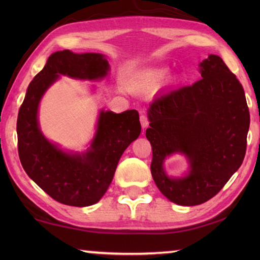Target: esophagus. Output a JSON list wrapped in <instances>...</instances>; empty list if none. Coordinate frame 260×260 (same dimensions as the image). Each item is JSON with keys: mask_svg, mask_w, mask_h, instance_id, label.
<instances>
[{"mask_svg": "<svg viewBox=\"0 0 260 260\" xmlns=\"http://www.w3.org/2000/svg\"><path fill=\"white\" fill-rule=\"evenodd\" d=\"M140 121H141V125H142L143 128H147V127L149 126V119L146 114H141Z\"/></svg>", "mask_w": 260, "mask_h": 260, "instance_id": "1", "label": "esophagus"}]
</instances>
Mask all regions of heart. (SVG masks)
Masks as SVG:
<instances>
[{
	"mask_svg": "<svg viewBox=\"0 0 260 260\" xmlns=\"http://www.w3.org/2000/svg\"><path fill=\"white\" fill-rule=\"evenodd\" d=\"M165 73H166L165 70H156V71H153L149 74L148 78H149V80H151V81H158V80H160V79L164 78Z\"/></svg>",
	"mask_w": 260,
	"mask_h": 260,
	"instance_id": "heart-1",
	"label": "heart"
}]
</instances>
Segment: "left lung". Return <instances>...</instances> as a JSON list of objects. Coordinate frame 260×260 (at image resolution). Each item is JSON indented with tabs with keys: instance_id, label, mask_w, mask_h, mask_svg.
<instances>
[{
	"instance_id": "1",
	"label": "left lung",
	"mask_w": 260,
	"mask_h": 260,
	"mask_svg": "<svg viewBox=\"0 0 260 260\" xmlns=\"http://www.w3.org/2000/svg\"><path fill=\"white\" fill-rule=\"evenodd\" d=\"M200 65L201 80L152 101L146 131L153 181L171 202L186 206L212 199L240 169L250 126L243 87L225 61L210 55ZM174 152L188 157L187 177L172 179L164 172V159Z\"/></svg>"
}]
</instances>
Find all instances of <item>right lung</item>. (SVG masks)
Returning <instances> with one entry per match:
<instances>
[{
    "label": "right lung",
    "instance_id": "right-lung-1",
    "mask_svg": "<svg viewBox=\"0 0 260 260\" xmlns=\"http://www.w3.org/2000/svg\"><path fill=\"white\" fill-rule=\"evenodd\" d=\"M108 71V60L101 54L56 51L30 81L19 109L17 135L21 165L43 191L61 204L82 208L101 200L112 181L122 152L141 133L139 112L101 111L89 150L71 155L42 135L37 118L39 103L59 74L96 80L107 76Z\"/></svg>",
    "mask_w": 260,
    "mask_h": 260
}]
</instances>
